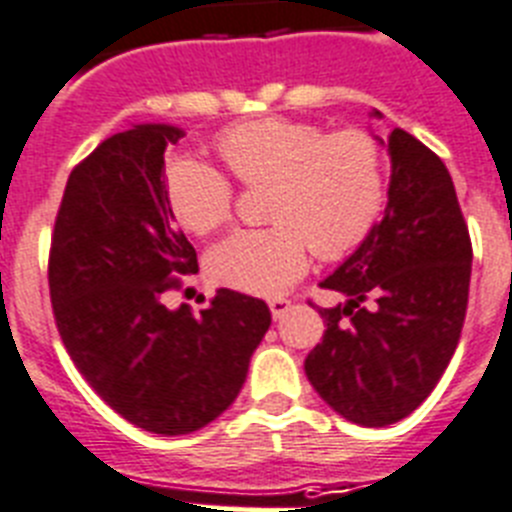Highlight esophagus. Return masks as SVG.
Returning a JSON list of instances; mask_svg holds the SVG:
<instances>
[{
  "instance_id": "esophagus-1",
  "label": "esophagus",
  "mask_w": 512,
  "mask_h": 512,
  "mask_svg": "<svg viewBox=\"0 0 512 512\" xmlns=\"http://www.w3.org/2000/svg\"><path fill=\"white\" fill-rule=\"evenodd\" d=\"M269 311H272L274 319H282V316L290 311V301H287V298H272V301H269Z\"/></svg>"
}]
</instances>
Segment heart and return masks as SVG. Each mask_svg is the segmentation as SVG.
I'll return each instance as SVG.
<instances>
[{
  "label": "heart",
  "instance_id": "obj_1",
  "mask_svg": "<svg viewBox=\"0 0 512 512\" xmlns=\"http://www.w3.org/2000/svg\"><path fill=\"white\" fill-rule=\"evenodd\" d=\"M227 170L243 185L272 183V227L238 230L209 256L217 282L251 295H280L308 269L314 248L340 259L377 225L387 196L382 146L363 130L327 133L308 122L264 117L217 138ZM164 196L185 230L211 235L230 225L235 190L227 175L196 156L164 167Z\"/></svg>",
  "mask_w": 512,
  "mask_h": 512
}]
</instances>
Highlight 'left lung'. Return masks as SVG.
<instances>
[{
  "mask_svg": "<svg viewBox=\"0 0 512 512\" xmlns=\"http://www.w3.org/2000/svg\"><path fill=\"white\" fill-rule=\"evenodd\" d=\"M387 154L384 217L322 282L345 303L319 308L327 329L303 363L324 403L361 426L395 424L432 395L458 348L474 259L445 162L400 128Z\"/></svg>",
  "mask_w": 512,
  "mask_h": 512,
  "instance_id": "left-lung-1",
  "label": "left lung"
}]
</instances>
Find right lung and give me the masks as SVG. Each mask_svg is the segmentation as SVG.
Returning a JSON list of instances; mask_svg holds the SVG:
<instances>
[{
	"label": "right lung",
	"instance_id": "add662e5",
	"mask_svg": "<svg viewBox=\"0 0 512 512\" xmlns=\"http://www.w3.org/2000/svg\"><path fill=\"white\" fill-rule=\"evenodd\" d=\"M175 125H133L70 172L54 222L49 293L67 353L94 392L146 432L190 434L225 413L272 324L259 298L217 290L190 314L164 306L196 248L164 196Z\"/></svg>",
	"mask_w": 512,
	"mask_h": 512
}]
</instances>
